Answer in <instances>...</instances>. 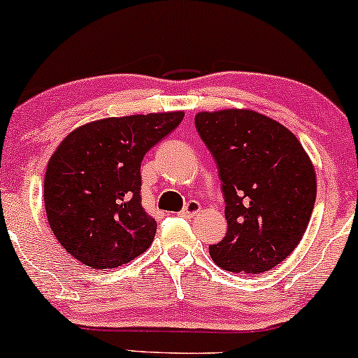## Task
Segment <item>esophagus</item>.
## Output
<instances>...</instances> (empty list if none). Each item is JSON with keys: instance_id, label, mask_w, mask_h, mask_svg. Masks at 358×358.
<instances>
[{"instance_id": "esophagus-1", "label": "esophagus", "mask_w": 358, "mask_h": 358, "mask_svg": "<svg viewBox=\"0 0 358 358\" xmlns=\"http://www.w3.org/2000/svg\"><path fill=\"white\" fill-rule=\"evenodd\" d=\"M200 211H201V205H200V203L192 200L189 203H187V206L183 208L180 215L185 216V218H193V216H196Z\"/></svg>"}]
</instances>
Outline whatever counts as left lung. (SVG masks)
<instances>
[{"instance_id": "left-lung-1", "label": "left lung", "mask_w": 358, "mask_h": 358, "mask_svg": "<svg viewBox=\"0 0 358 358\" xmlns=\"http://www.w3.org/2000/svg\"><path fill=\"white\" fill-rule=\"evenodd\" d=\"M194 124L218 164L228 233L210 246L221 269L259 274L282 262L304 236L317 178L287 127L251 108L198 112Z\"/></svg>"}]
</instances>
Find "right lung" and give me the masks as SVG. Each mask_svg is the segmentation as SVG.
I'll list each match as a JSON object with an SVG mask.
<instances>
[{"label": "right lung", "mask_w": 358, "mask_h": 358, "mask_svg": "<svg viewBox=\"0 0 358 358\" xmlns=\"http://www.w3.org/2000/svg\"><path fill=\"white\" fill-rule=\"evenodd\" d=\"M183 117V110L107 117L59 143L44 176V206L49 228L72 257L114 269L150 248L157 221L142 208L140 164Z\"/></svg>", "instance_id": "1"}]
</instances>
